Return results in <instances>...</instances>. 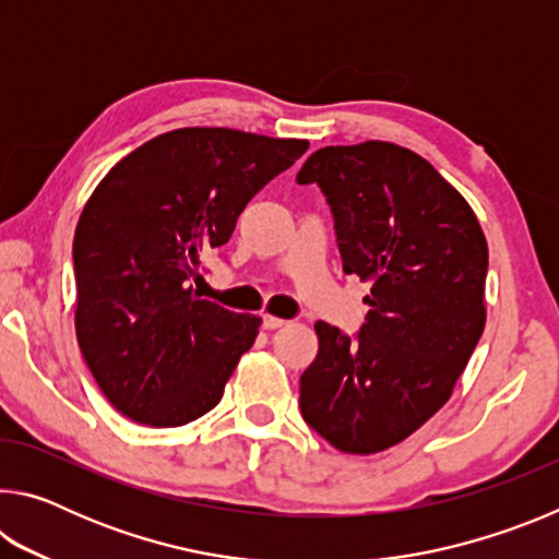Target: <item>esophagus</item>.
I'll return each instance as SVG.
<instances>
[{"mask_svg": "<svg viewBox=\"0 0 559 559\" xmlns=\"http://www.w3.org/2000/svg\"><path fill=\"white\" fill-rule=\"evenodd\" d=\"M283 325H286V320H283V318H276V316H271V313H263V328H266V330H278Z\"/></svg>", "mask_w": 559, "mask_h": 559, "instance_id": "esophagus-1", "label": "esophagus"}]
</instances>
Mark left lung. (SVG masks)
<instances>
[{
  "instance_id": "obj_1",
  "label": "left lung",
  "mask_w": 559,
  "mask_h": 559,
  "mask_svg": "<svg viewBox=\"0 0 559 559\" xmlns=\"http://www.w3.org/2000/svg\"><path fill=\"white\" fill-rule=\"evenodd\" d=\"M335 216L343 271L370 283L357 340L316 323L300 412L343 453L396 447L451 400L486 328V234L421 155L382 140L320 147L298 173Z\"/></svg>"
}]
</instances>
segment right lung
<instances>
[{"label":"right lung","instance_id":"1","mask_svg":"<svg viewBox=\"0 0 559 559\" xmlns=\"http://www.w3.org/2000/svg\"><path fill=\"white\" fill-rule=\"evenodd\" d=\"M308 140L179 128L110 167L73 236L75 337L106 400L147 427H182L219 404L261 318L200 298L204 251Z\"/></svg>","mask_w":559,"mask_h":559}]
</instances>
